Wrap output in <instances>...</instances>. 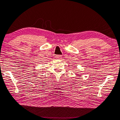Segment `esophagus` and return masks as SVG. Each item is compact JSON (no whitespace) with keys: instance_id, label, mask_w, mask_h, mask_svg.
I'll list each match as a JSON object with an SVG mask.
<instances>
[{"instance_id":"obj_1","label":"esophagus","mask_w":120,"mask_h":120,"mask_svg":"<svg viewBox=\"0 0 120 120\" xmlns=\"http://www.w3.org/2000/svg\"><path fill=\"white\" fill-rule=\"evenodd\" d=\"M56 58L57 59H60L62 58V55H56Z\"/></svg>"}]
</instances>
